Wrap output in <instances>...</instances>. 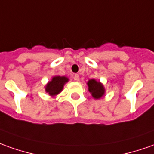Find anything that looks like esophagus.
I'll return each instance as SVG.
<instances>
[{
	"instance_id": "1",
	"label": "esophagus",
	"mask_w": 154,
	"mask_h": 154,
	"mask_svg": "<svg viewBox=\"0 0 154 154\" xmlns=\"http://www.w3.org/2000/svg\"><path fill=\"white\" fill-rule=\"evenodd\" d=\"M74 79H75V80H76V81H79V75H77V74H75V75H74Z\"/></svg>"
}]
</instances>
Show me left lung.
Returning <instances> with one entry per match:
<instances>
[{
    "mask_svg": "<svg viewBox=\"0 0 154 154\" xmlns=\"http://www.w3.org/2000/svg\"><path fill=\"white\" fill-rule=\"evenodd\" d=\"M88 86H89V91L95 99H100L104 95L105 90L103 85L100 82H97L95 79H90L88 81Z\"/></svg>",
    "mask_w": 154,
    "mask_h": 154,
    "instance_id": "1",
    "label": "left lung"
}]
</instances>
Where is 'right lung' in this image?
Instances as JSON below:
<instances>
[{"instance_id": "add662e5", "label": "right lung", "mask_w": 154, "mask_h": 154, "mask_svg": "<svg viewBox=\"0 0 154 154\" xmlns=\"http://www.w3.org/2000/svg\"><path fill=\"white\" fill-rule=\"evenodd\" d=\"M68 81L66 77L55 76L49 83L47 85L46 91L50 95H55L59 94L63 90V85Z\"/></svg>"}]
</instances>
